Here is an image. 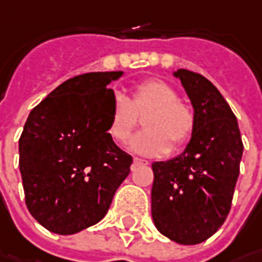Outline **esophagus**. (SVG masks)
<instances>
[{
  "label": "esophagus",
  "instance_id": "1",
  "mask_svg": "<svg viewBox=\"0 0 262 262\" xmlns=\"http://www.w3.org/2000/svg\"><path fill=\"white\" fill-rule=\"evenodd\" d=\"M149 163L146 161V160H142V158H133V165H132V168H136L138 165H148Z\"/></svg>",
  "mask_w": 262,
  "mask_h": 262
}]
</instances>
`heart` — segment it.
<instances>
[{
  "label": "heart",
  "instance_id": "heart-1",
  "mask_svg": "<svg viewBox=\"0 0 262 262\" xmlns=\"http://www.w3.org/2000/svg\"><path fill=\"white\" fill-rule=\"evenodd\" d=\"M145 130L135 135L129 142L130 151L145 157H163L173 146L182 148L195 130L192 108L179 101L176 89L164 80H143L132 89L130 99L117 94L110 111L108 133L119 143H124L139 117Z\"/></svg>",
  "mask_w": 262,
  "mask_h": 262
}]
</instances>
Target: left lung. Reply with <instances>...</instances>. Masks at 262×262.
Returning <instances> with one entry per match:
<instances>
[{"mask_svg": "<svg viewBox=\"0 0 262 262\" xmlns=\"http://www.w3.org/2000/svg\"><path fill=\"white\" fill-rule=\"evenodd\" d=\"M195 114V130L185 151L152 164L151 211L155 227L173 242L196 245L226 220L244 152L232 108L220 91L198 73L179 69Z\"/></svg>", "mask_w": 262, "mask_h": 262, "instance_id": "left-lung-1", "label": "left lung"}]
</instances>
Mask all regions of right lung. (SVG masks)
Returning <instances> with one entry per match:
<instances>
[{"label": "right lung", "mask_w": 262, "mask_h": 262, "mask_svg": "<svg viewBox=\"0 0 262 262\" xmlns=\"http://www.w3.org/2000/svg\"><path fill=\"white\" fill-rule=\"evenodd\" d=\"M123 72L76 76L30 111L18 139V167L29 212L47 230L73 234L107 214L130 173L132 157L108 133Z\"/></svg>", "instance_id": "add662e5"}]
</instances>
